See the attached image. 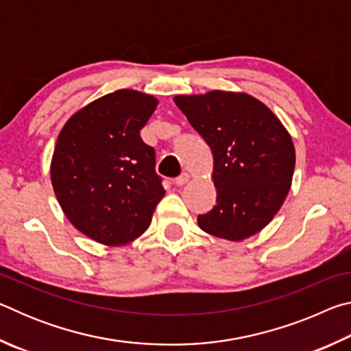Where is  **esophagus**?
Wrapping results in <instances>:
<instances>
[{
  "mask_svg": "<svg viewBox=\"0 0 351 351\" xmlns=\"http://www.w3.org/2000/svg\"><path fill=\"white\" fill-rule=\"evenodd\" d=\"M189 180H190V175L187 173V171H182V173L175 180V184L176 186H184V184H186Z\"/></svg>",
  "mask_w": 351,
  "mask_h": 351,
  "instance_id": "1",
  "label": "esophagus"
}]
</instances>
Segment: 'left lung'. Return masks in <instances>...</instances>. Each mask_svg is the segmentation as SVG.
<instances>
[{"mask_svg": "<svg viewBox=\"0 0 351 351\" xmlns=\"http://www.w3.org/2000/svg\"><path fill=\"white\" fill-rule=\"evenodd\" d=\"M173 100L213 154L217 204L198 215L199 228L230 241L257 234L291 187L295 165L291 136L268 106L247 94L210 91Z\"/></svg>", "mask_w": 351, "mask_h": 351, "instance_id": "1", "label": "left lung"}]
</instances>
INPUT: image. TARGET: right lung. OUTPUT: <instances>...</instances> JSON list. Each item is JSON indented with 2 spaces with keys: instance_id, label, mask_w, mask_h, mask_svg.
Returning a JSON list of instances; mask_svg holds the SVG:
<instances>
[{
  "instance_id": "add662e5",
  "label": "right lung",
  "mask_w": 351,
  "mask_h": 351,
  "mask_svg": "<svg viewBox=\"0 0 351 351\" xmlns=\"http://www.w3.org/2000/svg\"><path fill=\"white\" fill-rule=\"evenodd\" d=\"M158 100L133 90L94 100L58 134L51 180L64 215L82 234L121 246L144 234L164 197L154 148L139 132Z\"/></svg>"
}]
</instances>
